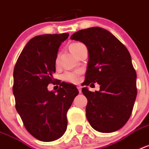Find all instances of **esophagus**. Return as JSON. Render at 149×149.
<instances>
[{
  "label": "esophagus",
  "instance_id": "1",
  "mask_svg": "<svg viewBox=\"0 0 149 149\" xmlns=\"http://www.w3.org/2000/svg\"><path fill=\"white\" fill-rule=\"evenodd\" d=\"M77 89H78L79 90V93H81V92H82V87H81L80 86H77Z\"/></svg>",
  "mask_w": 149,
  "mask_h": 149
}]
</instances>
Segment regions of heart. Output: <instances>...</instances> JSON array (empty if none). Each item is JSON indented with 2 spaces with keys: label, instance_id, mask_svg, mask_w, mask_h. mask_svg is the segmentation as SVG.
<instances>
[{
  "label": "heart",
  "instance_id": "1",
  "mask_svg": "<svg viewBox=\"0 0 149 149\" xmlns=\"http://www.w3.org/2000/svg\"><path fill=\"white\" fill-rule=\"evenodd\" d=\"M84 46L83 43H79V42H76V43H72L69 45V49L70 51L72 53V54H74L75 56H77L78 54L79 50L80 49L81 47ZM55 65L56 67L59 66V60L58 57H56L55 60ZM62 79L65 82L71 83H77L79 80V72H66L64 74H63Z\"/></svg>",
  "mask_w": 149,
  "mask_h": 149
}]
</instances>
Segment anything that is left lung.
I'll return each mask as SVG.
<instances>
[{
    "label": "left lung",
    "instance_id": "left-lung-1",
    "mask_svg": "<svg viewBox=\"0 0 149 149\" xmlns=\"http://www.w3.org/2000/svg\"><path fill=\"white\" fill-rule=\"evenodd\" d=\"M70 39L84 43L89 52L84 85H100L95 93L82 89L89 124L100 132L117 131L130 118L137 95L136 72L129 50L109 31L98 26L77 31Z\"/></svg>",
    "mask_w": 149,
    "mask_h": 149
}]
</instances>
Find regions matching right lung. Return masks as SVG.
<instances>
[{"mask_svg":"<svg viewBox=\"0 0 149 149\" xmlns=\"http://www.w3.org/2000/svg\"><path fill=\"white\" fill-rule=\"evenodd\" d=\"M69 33L34 37L18 57L14 70L15 107L26 129L42 141L60 138L67 127L66 113L79 91L76 86L57 82L56 92L47 86L55 83V60L61 43Z\"/></svg>","mask_w":149,"mask_h":149,"instance_id":"right-lung-1","label":"right lung"}]
</instances>
